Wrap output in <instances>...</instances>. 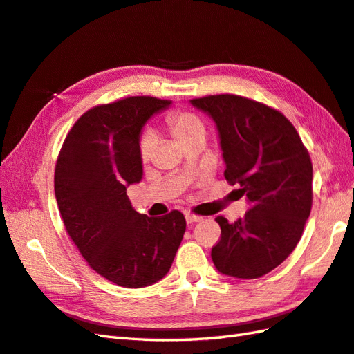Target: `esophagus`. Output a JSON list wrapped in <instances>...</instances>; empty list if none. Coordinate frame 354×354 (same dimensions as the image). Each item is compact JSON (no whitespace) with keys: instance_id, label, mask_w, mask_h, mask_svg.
Instances as JSON below:
<instances>
[{"instance_id":"obj_1","label":"esophagus","mask_w":354,"mask_h":354,"mask_svg":"<svg viewBox=\"0 0 354 354\" xmlns=\"http://www.w3.org/2000/svg\"><path fill=\"white\" fill-rule=\"evenodd\" d=\"M202 219H204V217H202V216H196V214H192V213H187L185 214L187 223H194V222H199Z\"/></svg>"}]
</instances>
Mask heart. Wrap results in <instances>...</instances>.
<instances>
[{
	"mask_svg": "<svg viewBox=\"0 0 354 354\" xmlns=\"http://www.w3.org/2000/svg\"><path fill=\"white\" fill-rule=\"evenodd\" d=\"M165 127L185 147L192 141L204 138L207 127L204 122L190 111H173L165 117ZM155 137L150 132H142L138 140V156L142 164H149L155 152Z\"/></svg>",
	"mask_w": 354,
	"mask_h": 354,
	"instance_id": "heart-1",
	"label": "heart"
}]
</instances>
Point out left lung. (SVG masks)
<instances>
[{"label":"left lung","instance_id":"8db88e82","mask_svg":"<svg viewBox=\"0 0 354 354\" xmlns=\"http://www.w3.org/2000/svg\"><path fill=\"white\" fill-rule=\"evenodd\" d=\"M217 124L223 175L240 184L250 209L230 223L217 216L221 240L212 250L219 272L252 280L280 266L295 250L310 216L312 161L295 127L280 111L236 94L193 99Z\"/></svg>","mask_w":354,"mask_h":354}]
</instances>
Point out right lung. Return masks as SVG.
Returning a JSON list of instances; mask_svg holds the SVG:
<instances>
[{"label":"right lung","mask_w":354,"mask_h":354,"mask_svg":"<svg viewBox=\"0 0 354 354\" xmlns=\"http://www.w3.org/2000/svg\"><path fill=\"white\" fill-rule=\"evenodd\" d=\"M171 100L133 95L97 104L66 133L55 169L64 227L93 270L123 288H145L169 272L185 217L135 212L126 187L142 175L141 127Z\"/></svg>","instance_id":"1"}]
</instances>
